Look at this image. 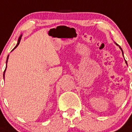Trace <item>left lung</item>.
<instances>
[{
    "instance_id": "obj_1",
    "label": "left lung",
    "mask_w": 132,
    "mask_h": 132,
    "mask_svg": "<svg viewBox=\"0 0 132 132\" xmlns=\"http://www.w3.org/2000/svg\"><path fill=\"white\" fill-rule=\"evenodd\" d=\"M114 43H115V42H114ZM115 44H116V45H118V46H119V45H118V44H116V43H115ZM119 47H120V49H121V52H122V54H123V50H122V48H121V47H120V46H119ZM123 57H124V55H123ZM125 62H126V64H127V62L126 61V60H125Z\"/></svg>"
}]
</instances>
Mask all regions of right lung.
Returning <instances> with one entry per match:
<instances>
[{
    "label": "right lung",
    "mask_w": 132,
    "mask_h": 132,
    "mask_svg": "<svg viewBox=\"0 0 132 132\" xmlns=\"http://www.w3.org/2000/svg\"><path fill=\"white\" fill-rule=\"evenodd\" d=\"M21 37H22V35H21L19 36V38H18V40L17 44H16V46H15V47L12 50V51H14V50L15 48H16V47H17L18 46V45L19 44V42H20V41H21ZM9 55H7V60H6V67H5V70H4V74H3L4 79L5 78V70H6V68H7V61H8V59H9Z\"/></svg>",
    "instance_id": "right-lung-1"
}]
</instances>
